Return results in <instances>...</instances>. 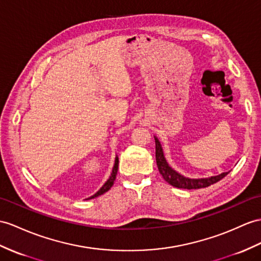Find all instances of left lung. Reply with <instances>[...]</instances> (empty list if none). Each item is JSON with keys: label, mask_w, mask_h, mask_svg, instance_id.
Returning a JSON list of instances; mask_svg holds the SVG:
<instances>
[{"label": "left lung", "mask_w": 261, "mask_h": 261, "mask_svg": "<svg viewBox=\"0 0 261 261\" xmlns=\"http://www.w3.org/2000/svg\"><path fill=\"white\" fill-rule=\"evenodd\" d=\"M155 143H156V163L158 170H160L161 175L163 178L166 180L171 186L177 187V188H182V189H199V188H205L213 185V184L219 181L220 179L224 178L225 176L229 174V171H226V173H222L218 176H213L209 177V178H201V179H190L186 178L181 175H179L177 171H175L173 168L169 167L166 160L164 157V152L162 149L161 143L158 142V139L155 137Z\"/></svg>", "instance_id": "8db88e82"}]
</instances>
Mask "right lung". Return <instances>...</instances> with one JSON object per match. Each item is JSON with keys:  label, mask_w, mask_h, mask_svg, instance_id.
<instances>
[{"label": "right lung", "mask_w": 261, "mask_h": 261, "mask_svg": "<svg viewBox=\"0 0 261 261\" xmlns=\"http://www.w3.org/2000/svg\"><path fill=\"white\" fill-rule=\"evenodd\" d=\"M117 169H118V157L116 156V158H115V165H114V167H113V171H112V174H111V177H110L109 179H107V181L104 184L103 187H101L96 194L93 195L92 197H90L91 199H92V198H95V197H98V196H100V195L105 194V193L107 192V190L111 189V187L114 185V180H115V178H116Z\"/></svg>", "instance_id": "1"}]
</instances>
